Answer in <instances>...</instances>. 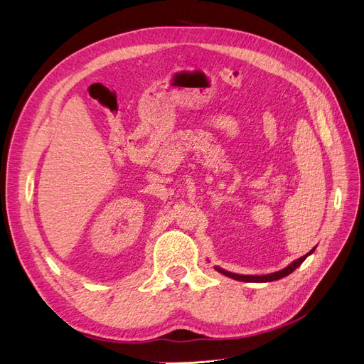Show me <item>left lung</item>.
Instances as JSON below:
<instances>
[{"label": "left lung", "mask_w": 364, "mask_h": 364, "mask_svg": "<svg viewBox=\"0 0 364 364\" xmlns=\"http://www.w3.org/2000/svg\"><path fill=\"white\" fill-rule=\"evenodd\" d=\"M314 252V249H311L310 252L306 253V255L301 257L299 259L293 261L290 266H287L285 269L279 270V272H274V273H269V274H261V277H258V274H238V273H232V272H228L225 269H220V267H215L217 272L223 273L225 277H229L232 279H237V281H245V282H270V281H277V279H281L284 277H287V274H290L291 272H294L297 267L301 266V264L305 261V258L308 255H311V253Z\"/></svg>", "instance_id": "left-lung-1"}]
</instances>
